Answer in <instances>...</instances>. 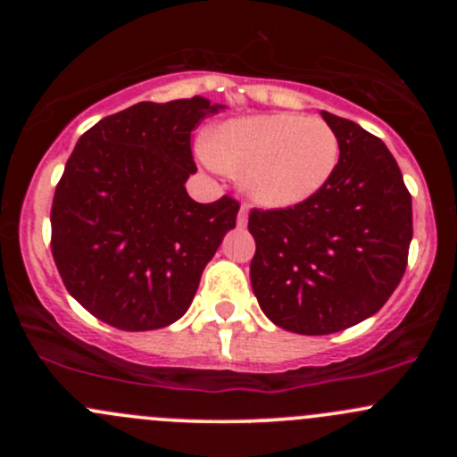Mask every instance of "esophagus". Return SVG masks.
<instances>
[{"label": "esophagus", "instance_id": "obj_1", "mask_svg": "<svg viewBox=\"0 0 457 457\" xmlns=\"http://www.w3.org/2000/svg\"><path fill=\"white\" fill-rule=\"evenodd\" d=\"M245 223H247V205H245V203H243L241 212H238V225H241V228H243V225H245Z\"/></svg>", "mask_w": 457, "mask_h": 457}]
</instances>
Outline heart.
I'll use <instances>...</instances> for the list:
<instances>
[{
    "instance_id": "b5f03b06",
    "label": "heart",
    "mask_w": 457,
    "mask_h": 457,
    "mask_svg": "<svg viewBox=\"0 0 457 457\" xmlns=\"http://www.w3.org/2000/svg\"><path fill=\"white\" fill-rule=\"evenodd\" d=\"M340 141L318 117L265 114L220 128L203 145L212 168L243 172V186L256 203L289 207L314 196L334 174Z\"/></svg>"
}]
</instances>
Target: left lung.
<instances>
[{
    "label": "left lung",
    "instance_id": "8db88e82",
    "mask_svg": "<svg viewBox=\"0 0 457 457\" xmlns=\"http://www.w3.org/2000/svg\"><path fill=\"white\" fill-rule=\"evenodd\" d=\"M340 156L307 201L250 212L256 254L250 278L274 325L303 336L343 331L389 301L407 270L411 195L386 145L322 110Z\"/></svg>",
    "mask_w": 457,
    "mask_h": 457
}]
</instances>
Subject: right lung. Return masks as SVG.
<instances>
[{"label": "right lung", "mask_w": 457, "mask_h": 457, "mask_svg": "<svg viewBox=\"0 0 457 457\" xmlns=\"http://www.w3.org/2000/svg\"><path fill=\"white\" fill-rule=\"evenodd\" d=\"M223 105L141 101L81 135L57 183L50 250L68 292L123 331L161 329L190 307L238 201L196 203L192 130Z\"/></svg>", "instance_id": "1"}]
</instances>
